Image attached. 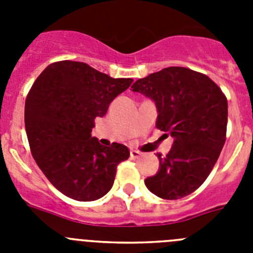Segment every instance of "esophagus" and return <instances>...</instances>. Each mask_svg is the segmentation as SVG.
<instances>
[{"label":"esophagus","mask_w":253,"mask_h":253,"mask_svg":"<svg viewBox=\"0 0 253 253\" xmlns=\"http://www.w3.org/2000/svg\"><path fill=\"white\" fill-rule=\"evenodd\" d=\"M140 156H142V153H140L139 151H135V149H131L130 151V157L133 158V160H137V158H139Z\"/></svg>","instance_id":"1"}]
</instances>
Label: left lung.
I'll list each match as a JSON object with an SVG mask.
<instances>
[{
	"instance_id": "1",
	"label": "left lung",
	"mask_w": 253,
	"mask_h": 253,
	"mask_svg": "<svg viewBox=\"0 0 253 253\" xmlns=\"http://www.w3.org/2000/svg\"><path fill=\"white\" fill-rule=\"evenodd\" d=\"M131 88L156 102V126L175 139L165 157L157 154L160 169L144 184L166 200L190 195L207 180L224 146L227 97L207 75L185 67L151 73Z\"/></svg>"
}]
</instances>
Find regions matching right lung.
<instances>
[{
  "label": "right lung",
  "instance_id": "obj_1",
  "mask_svg": "<svg viewBox=\"0 0 253 253\" xmlns=\"http://www.w3.org/2000/svg\"><path fill=\"white\" fill-rule=\"evenodd\" d=\"M131 78H111L82 62L60 60L40 73L25 101V129L35 162L51 185L78 202L102 198L116 167L129 158L124 144L104 147L91 137Z\"/></svg>",
  "mask_w": 253,
  "mask_h": 253
}]
</instances>
